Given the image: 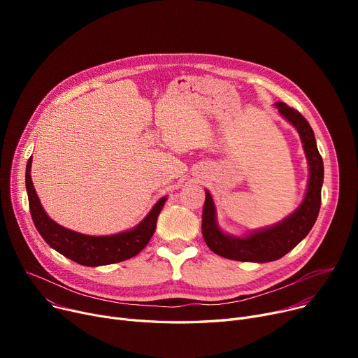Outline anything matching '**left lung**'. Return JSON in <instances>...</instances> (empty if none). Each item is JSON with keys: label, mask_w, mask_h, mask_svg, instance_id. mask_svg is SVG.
I'll return each mask as SVG.
<instances>
[{"label": "left lung", "mask_w": 358, "mask_h": 358, "mask_svg": "<svg viewBox=\"0 0 358 358\" xmlns=\"http://www.w3.org/2000/svg\"><path fill=\"white\" fill-rule=\"evenodd\" d=\"M275 106L281 116H285L297 129L302 139L310 168L306 197L293 215L275 227L255 232L247 238H234L224 235L217 228L212 196L206 193L201 232L208 247L220 257L242 262H268L285 257L309 234L321 209L324 161L317 150L313 130L296 108L285 103H277Z\"/></svg>", "instance_id": "8db88e82"}]
</instances>
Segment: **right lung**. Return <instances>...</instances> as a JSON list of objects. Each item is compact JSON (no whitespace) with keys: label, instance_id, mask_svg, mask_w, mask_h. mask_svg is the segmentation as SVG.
Segmentation results:
<instances>
[{"label":"right lung","instance_id":"1","mask_svg":"<svg viewBox=\"0 0 358 358\" xmlns=\"http://www.w3.org/2000/svg\"><path fill=\"white\" fill-rule=\"evenodd\" d=\"M30 166L31 158L27 161L26 166V187L34 227L53 250L69 259L87 267L115 264V262L129 259L139 254L152 238L157 229L158 216L164 208L165 197L154 206V209L135 229L111 236H88L61 227L45 213L33 187Z\"/></svg>","mask_w":358,"mask_h":358}]
</instances>
